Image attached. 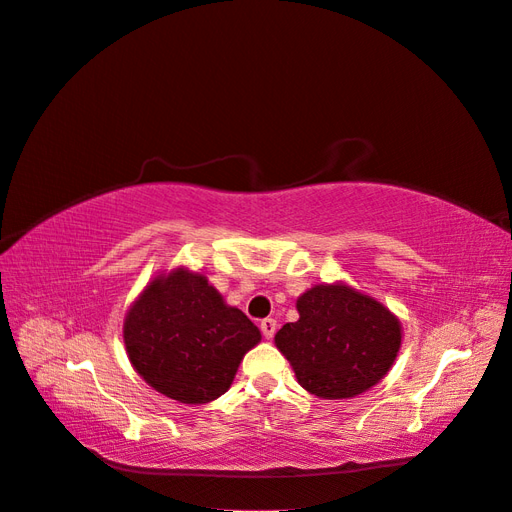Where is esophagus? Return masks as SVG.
I'll return each instance as SVG.
<instances>
[{
    "instance_id": "34e87169",
    "label": "esophagus",
    "mask_w": 512,
    "mask_h": 512,
    "mask_svg": "<svg viewBox=\"0 0 512 512\" xmlns=\"http://www.w3.org/2000/svg\"><path fill=\"white\" fill-rule=\"evenodd\" d=\"M275 329H277L275 318H265V320L260 322V331H262V335H265L267 339H271L275 335Z\"/></svg>"
}]
</instances>
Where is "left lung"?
<instances>
[{"mask_svg": "<svg viewBox=\"0 0 512 512\" xmlns=\"http://www.w3.org/2000/svg\"><path fill=\"white\" fill-rule=\"evenodd\" d=\"M299 320L277 331L275 346L305 391L356 397L395 363L401 324L389 307L346 284H318L297 299Z\"/></svg>", "mask_w": 512, "mask_h": 512, "instance_id": "8db88e82", "label": "left lung"}]
</instances>
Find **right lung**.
<instances>
[{"label": "right lung", "mask_w": 512, "mask_h": 512, "mask_svg": "<svg viewBox=\"0 0 512 512\" xmlns=\"http://www.w3.org/2000/svg\"><path fill=\"white\" fill-rule=\"evenodd\" d=\"M128 359L158 393L181 404L224 395L260 331L224 303L203 273L175 269L141 292L123 322Z\"/></svg>", "instance_id": "right-lung-1"}]
</instances>
